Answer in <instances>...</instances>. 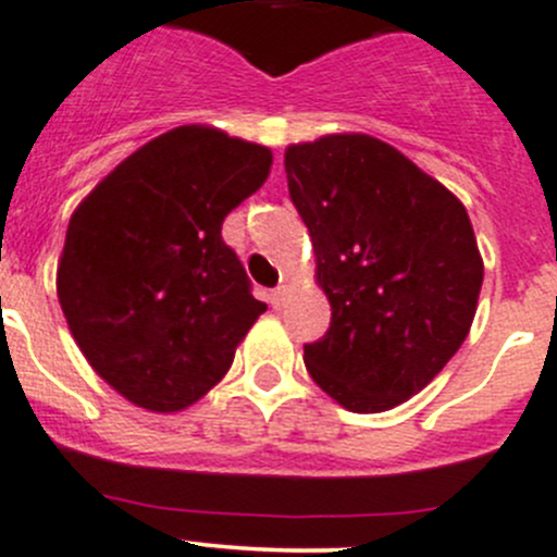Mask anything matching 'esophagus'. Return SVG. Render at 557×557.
Listing matches in <instances>:
<instances>
[{"instance_id":"34e87169","label":"esophagus","mask_w":557,"mask_h":557,"mask_svg":"<svg viewBox=\"0 0 557 557\" xmlns=\"http://www.w3.org/2000/svg\"><path fill=\"white\" fill-rule=\"evenodd\" d=\"M283 299H285V288H283V285H280V288L272 290V305L280 307V305H283Z\"/></svg>"}]
</instances>
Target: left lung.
Returning <instances> with one entry per match:
<instances>
[{
  "instance_id": "8db88e82",
  "label": "left lung",
  "mask_w": 557,
  "mask_h": 557,
  "mask_svg": "<svg viewBox=\"0 0 557 557\" xmlns=\"http://www.w3.org/2000/svg\"><path fill=\"white\" fill-rule=\"evenodd\" d=\"M285 174L332 305L307 372L354 413L394 408L444 370L476 315L484 263L466 207L370 135L288 147Z\"/></svg>"
}]
</instances>
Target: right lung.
Wrapping results in <instances>:
<instances>
[{"label":"right lung","mask_w":557,"mask_h":557,"mask_svg":"<svg viewBox=\"0 0 557 557\" xmlns=\"http://www.w3.org/2000/svg\"><path fill=\"white\" fill-rule=\"evenodd\" d=\"M269 165L267 147L176 127L116 165L70 218L59 305L97 375L129 403L171 413L201 399L267 310L223 220Z\"/></svg>","instance_id":"add662e5"}]
</instances>
